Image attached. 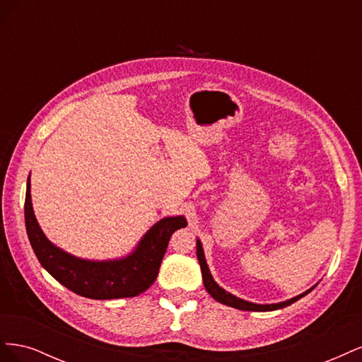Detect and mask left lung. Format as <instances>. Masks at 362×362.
Here are the masks:
<instances>
[{"instance_id":"left-lung-1","label":"left lung","mask_w":362,"mask_h":362,"mask_svg":"<svg viewBox=\"0 0 362 362\" xmlns=\"http://www.w3.org/2000/svg\"><path fill=\"white\" fill-rule=\"evenodd\" d=\"M196 255H198L199 259V264H201V270H202V281H204V286L205 290L208 291V294H211V298L217 302H221L223 305L228 306H233V308L237 310H242V311H275V310H281V308H286V306L294 303L296 300H299L300 298H303L305 294H308L313 288L306 290L305 293L296 296V298H291L288 300H284L279 303H266V305H261V303H254V302H247L237 298V296L228 293L226 290H223L218 284L214 281V278L211 276V272L208 269V264L205 261V255H204V249H202V243L201 240L198 238L196 240Z\"/></svg>"}]
</instances>
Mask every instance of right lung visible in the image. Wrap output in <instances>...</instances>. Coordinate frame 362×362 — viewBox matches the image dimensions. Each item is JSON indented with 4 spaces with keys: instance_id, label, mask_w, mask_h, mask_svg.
Wrapping results in <instances>:
<instances>
[{
    "instance_id": "1",
    "label": "right lung",
    "mask_w": 362,
    "mask_h": 362,
    "mask_svg": "<svg viewBox=\"0 0 362 362\" xmlns=\"http://www.w3.org/2000/svg\"><path fill=\"white\" fill-rule=\"evenodd\" d=\"M30 177L25 193V228L33 250L52 278L83 298L107 300L134 298L146 291L157 279L170 235L187 226L184 216L164 217L140 238L131 254L105 261H92L68 254L51 243L40 229L33 211Z\"/></svg>"
}]
</instances>
